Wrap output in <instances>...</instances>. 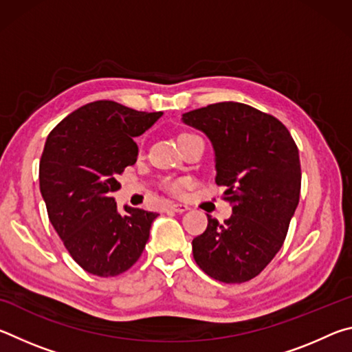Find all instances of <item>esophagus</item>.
Here are the masks:
<instances>
[{"label":"esophagus","mask_w":352,"mask_h":352,"mask_svg":"<svg viewBox=\"0 0 352 352\" xmlns=\"http://www.w3.org/2000/svg\"><path fill=\"white\" fill-rule=\"evenodd\" d=\"M169 208H170V211H174V212H184L189 210V206L183 205V204H170Z\"/></svg>","instance_id":"34e87169"}]
</instances>
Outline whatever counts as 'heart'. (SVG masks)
<instances>
[{
  "mask_svg": "<svg viewBox=\"0 0 352 352\" xmlns=\"http://www.w3.org/2000/svg\"><path fill=\"white\" fill-rule=\"evenodd\" d=\"M182 186H183V183L182 182H177V180H172V182L166 183V188H168L169 190H172V192H180Z\"/></svg>",
  "mask_w": 352,
  "mask_h": 352,
  "instance_id": "b5f03b06",
  "label": "heart"
}]
</instances>
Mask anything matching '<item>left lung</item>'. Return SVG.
I'll return each instance as SVG.
<instances>
[{"instance_id":"8db88e82","label":"left lung","mask_w":352,"mask_h":352,"mask_svg":"<svg viewBox=\"0 0 352 352\" xmlns=\"http://www.w3.org/2000/svg\"><path fill=\"white\" fill-rule=\"evenodd\" d=\"M182 121L211 141L216 183L226 186L230 219L208 216L194 237V259L222 283H245L283 247L300 200L301 168L283 122L241 102H219L183 113Z\"/></svg>"}]
</instances>
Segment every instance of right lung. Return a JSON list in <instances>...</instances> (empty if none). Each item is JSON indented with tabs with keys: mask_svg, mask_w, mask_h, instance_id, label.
<instances>
[{
	"mask_svg": "<svg viewBox=\"0 0 352 352\" xmlns=\"http://www.w3.org/2000/svg\"><path fill=\"white\" fill-rule=\"evenodd\" d=\"M162 111H136L96 100L71 113L47 135L40 160V192L47 216L73 259L96 276H116L140 259L157 212L113 197L116 177L136 162L133 138Z\"/></svg>",
	"mask_w": 352,
	"mask_h": 352,
	"instance_id": "obj_1",
	"label": "right lung"
}]
</instances>
